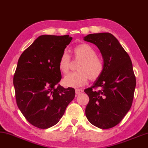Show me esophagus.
Returning <instances> with one entry per match:
<instances>
[{
    "instance_id": "1",
    "label": "esophagus",
    "mask_w": 148,
    "mask_h": 148,
    "mask_svg": "<svg viewBox=\"0 0 148 148\" xmlns=\"http://www.w3.org/2000/svg\"><path fill=\"white\" fill-rule=\"evenodd\" d=\"M75 92H76V94H77V95H78V94L82 93L83 90L82 89H76L75 90Z\"/></svg>"
}]
</instances>
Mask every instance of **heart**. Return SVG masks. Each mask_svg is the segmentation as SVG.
I'll return each mask as SVG.
<instances>
[{"mask_svg":"<svg viewBox=\"0 0 148 148\" xmlns=\"http://www.w3.org/2000/svg\"><path fill=\"white\" fill-rule=\"evenodd\" d=\"M75 60H82L78 66V72L67 74L63 80L67 87L78 88L85 85L88 78L96 81L102 76L104 70V63L100 57L96 56V50L86 43H82L73 48ZM71 59L66 52L61 54L58 62V68L63 74L69 72Z\"/></svg>","mask_w":148,"mask_h":148,"instance_id":"1","label":"heart"}]
</instances>
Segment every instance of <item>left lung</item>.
<instances>
[{"label":"left lung","mask_w":148,"mask_h":148,"mask_svg":"<svg viewBox=\"0 0 148 148\" xmlns=\"http://www.w3.org/2000/svg\"><path fill=\"white\" fill-rule=\"evenodd\" d=\"M84 39L98 46L104 63L102 76L84 90L90 98L86 116L99 128H111L122 120L133 102L136 80L130 57L110 33L90 34Z\"/></svg>","instance_id":"left-lung-1"}]
</instances>
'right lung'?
Here are the masks:
<instances>
[{"label":"right lung","mask_w":148,"mask_h":148,"mask_svg":"<svg viewBox=\"0 0 148 148\" xmlns=\"http://www.w3.org/2000/svg\"><path fill=\"white\" fill-rule=\"evenodd\" d=\"M72 38L69 35H42L23 52L13 78L16 104L34 126L56 125L75 97L73 88L58 84V62Z\"/></svg>","instance_id":"add662e5"}]
</instances>
